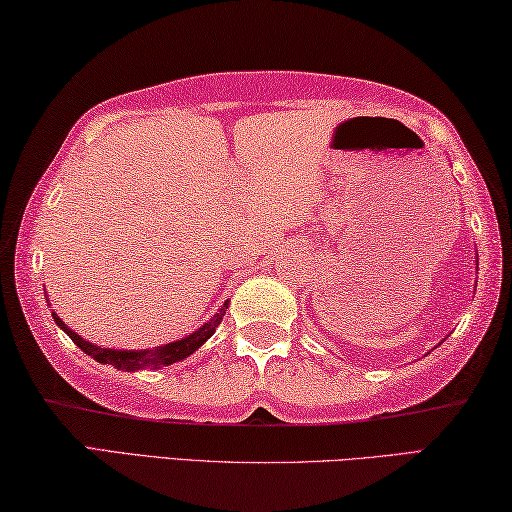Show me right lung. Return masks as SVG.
Returning a JSON list of instances; mask_svg holds the SVG:
<instances>
[{"label": "right lung", "instance_id": "right-lung-1", "mask_svg": "<svg viewBox=\"0 0 512 512\" xmlns=\"http://www.w3.org/2000/svg\"><path fill=\"white\" fill-rule=\"evenodd\" d=\"M227 308H229V301H224L222 308L215 312V315L206 321L204 326L197 328L195 333L177 339V342L152 348V351H116V348L94 346L92 342H85L83 337L76 335L74 330H71L65 321L56 315V312H51V317L56 319V324L71 337V342H74L83 353L92 355L96 362L112 364L114 369H121V371H139V369H148V366H152V369H159V366H170L175 362H182L188 355H193L197 348H200L206 339L215 333V328L220 326V321L224 317V312H227Z\"/></svg>", "mask_w": 512, "mask_h": 512}]
</instances>
